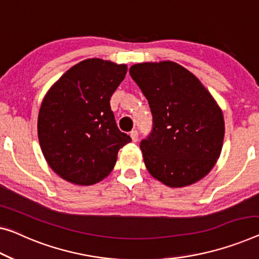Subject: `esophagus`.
Listing matches in <instances>:
<instances>
[{"label": "esophagus", "instance_id": "1", "mask_svg": "<svg viewBox=\"0 0 259 259\" xmlns=\"http://www.w3.org/2000/svg\"><path fill=\"white\" fill-rule=\"evenodd\" d=\"M130 136H131V138H133V142H137L138 141V131L133 130L130 133Z\"/></svg>", "mask_w": 259, "mask_h": 259}]
</instances>
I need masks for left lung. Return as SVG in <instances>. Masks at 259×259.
I'll list each match as a JSON object with an SVG mask.
<instances>
[{"instance_id":"1","label":"left lung","mask_w":259,"mask_h":259,"mask_svg":"<svg viewBox=\"0 0 259 259\" xmlns=\"http://www.w3.org/2000/svg\"><path fill=\"white\" fill-rule=\"evenodd\" d=\"M129 73L149 101L152 130L141 142L145 166L168 187L207 176L222 150L225 119L210 93L173 61L133 65Z\"/></svg>"}]
</instances>
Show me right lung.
Here are the masks:
<instances>
[{"label":"right lung","instance_id":"right-lung-1","mask_svg":"<svg viewBox=\"0 0 259 259\" xmlns=\"http://www.w3.org/2000/svg\"><path fill=\"white\" fill-rule=\"evenodd\" d=\"M126 71V65L86 59L46 93L38 138L50 167L63 179L82 186L99 183L114 168L118 150L131 142L117 128L110 108Z\"/></svg>","mask_w":259,"mask_h":259}]
</instances>
